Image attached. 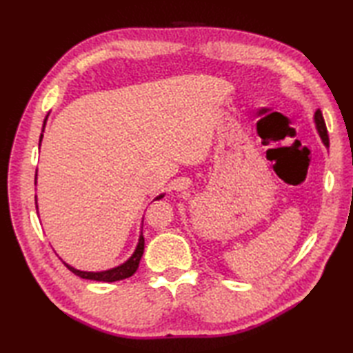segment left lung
Masks as SVG:
<instances>
[{"mask_svg":"<svg viewBox=\"0 0 353 353\" xmlns=\"http://www.w3.org/2000/svg\"><path fill=\"white\" fill-rule=\"evenodd\" d=\"M314 123H316L317 127V132L321 138V142H323L325 147H329V137H327V129H326V124H325V119L323 115H321V110L317 109L316 114H314Z\"/></svg>","mask_w":353,"mask_h":353,"instance_id":"8db88e82","label":"left lung"}]
</instances>
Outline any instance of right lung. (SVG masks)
<instances>
[{
  "instance_id": "obj_1",
  "label": "right lung",
  "mask_w": 353,
  "mask_h": 353,
  "mask_svg": "<svg viewBox=\"0 0 353 353\" xmlns=\"http://www.w3.org/2000/svg\"><path fill=\"white\" fill-rule=\"evenodd\" d=\"M48 115L45 117V119H43L42 133H41V138H39V147H41V142H42V138H43V129H45V124H47ZM36 181H37V170H36ZM163 196H165V194H159V196H157L154 200H161ZM34 199H36V209H37V197H34ZM142 221H144V219H142ZM141 226H142V224H141ZM142 253H144V235H142V232H141L138 244H137V249H134V252L132 253V256L127 259L125 262H123V264H119L114 268L104 270V272H81V270L74 268L70 264H66V262H63V264L68 267L70 272H72L74 274H77L80 277H83V279H91V281H99V282H117V281L127 279V277H130V276L134 274V272H137L138 267H139V261L142 258Z\"/></svg>"
}]
</instances>
